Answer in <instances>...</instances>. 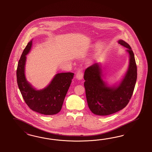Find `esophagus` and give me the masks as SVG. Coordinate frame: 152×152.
Here are the masks:
<instances>
[{"label":"esophagus","mask_w":152,"mask_h":152,"mask_svg":"<svg viewBox=\"0 0 152 152\" xmlns=\"http://www.w3.org/2000/svg\"><path fill=\"white\" fill-rule=\"evenodd\" d=\"M83 70L79 69L77 71L76 77L78 80H81L83 78Z\"/></svg>","instance_id":"34e87169"}]
</instances>
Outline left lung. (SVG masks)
I'll use <instances>...</instances> for the list:
<instances>
[{
	"label": "left lung",
	"mask_w": 152,
	"mask_h": 152,
	"mask_svg": "<svg viewBox=\"0 0 152 152\" xmlns=\"http://www.w3.org/2000/svg\"><path fill=\"white\" fill-rule=\"evenodd\" d=\"M119 43L128 48V70L117 87H109L101 78V69L95 64L85 69L84 86L88 106L92 113L97 115H110L123 109L128 105L133 95L137 78V68L133 50L123 40Z\"/></svg>",
	"instance_id": "left-lung-1"
}]
</instances>
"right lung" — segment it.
<instances>
[{
  "label": "right lung",
  "instance_id": "1",
  "mask_svg": "<svg viewBox=\"0 0 152 152\" xmlns=\"http://www.w3.org/2000/svg\"><path fill=\"white\" fill-rule=\"evenodd\" d=\"M32 45V41L28 43L19 60L17 80L19 90L25 102L31 110L44 115L56 114L62 109L74 74H57L47 88L41 90L33 88L27 81L24 75L26 55L30 51Z\"/></svg>",
  "mask_w": 152,
  "mask_h": 152
}]
</instances>
